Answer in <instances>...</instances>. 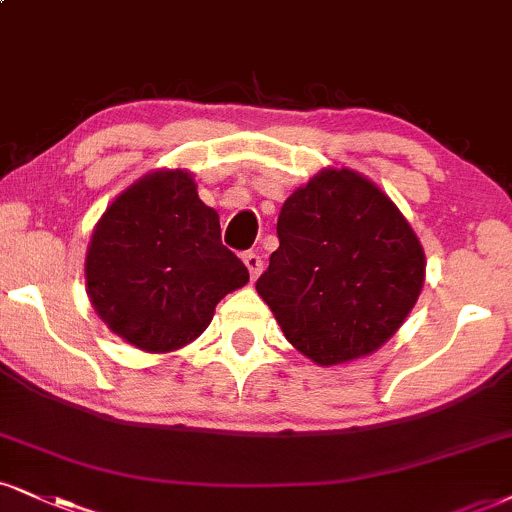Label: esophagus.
<instances>
[{
	"label": "esophagus",
	"instance_id": "34e87169",
	"mask_svg": "<svg viewBox=\"0 0 512 512\" xmlns=\"http://www.w3.org/2000/svg\"><path fill=\"white\" fill-rule=\"evenodd\" d=\"M242 258H244V266H246V270H249L251 280H256V277L261 275V270H263V261H261V256L254 254V251H246V254H244Z\"/></svg>",
	"mask_w": 512,
	"mask_h": 512
}]
</instances>
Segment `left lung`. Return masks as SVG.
Returning <instances> with one entry per match:
<instances>
[{
  "label": "left lung",
  "mask_w": 512,
  "mask_h": 512,
  "mask_svg": "<svg viewBox=\"0 0 512 512\" xmlns=\"http://www.w3.org/2000/svg\"><path fill=\"white\" fill-rule=\"evenodd\" d=\"M277 239L256 292L287 342L318 365L380 349L425 282L418 235L356 170L325 168L296 189L282 204Z\"/></svg>",
  "instance_id": "left-lung-1"
}]
</instances>
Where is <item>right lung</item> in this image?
<instances>
[{"label": "right lung", "mask_w": 512, "mask_h": 512, "mask_svg": "<svg viewBox=\"0 0 512 512\" xmlns=\"http://www.w3.org/2000/svg\"><path fill=\"white\" fill-rule=\"evenodd\" d=\"M85 282L109 330L149 353L194 342L249 270L220 242V220L187 170H154L106 208Z\"/></svg>", "instance_id": "right-lung-1"}]
</instances>
